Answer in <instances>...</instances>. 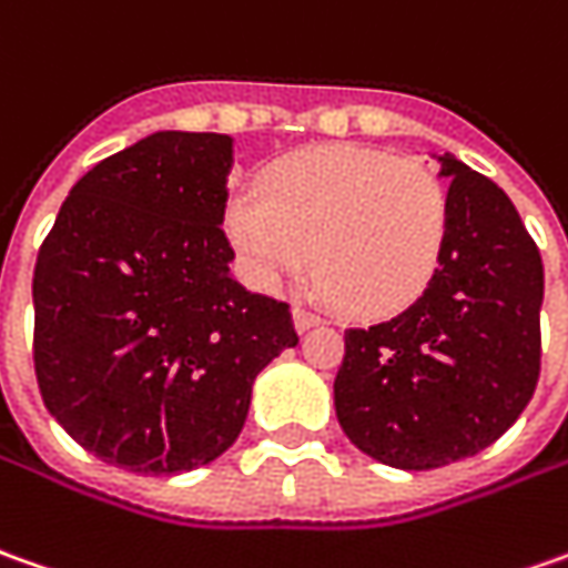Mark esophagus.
Listing matches in <instances>:
<instances>
[{"label":"esophagus","instance_id":"obj_1","mask_svg":"<svg viewBox=\"0 0 568 568\" xmlns=\"http://www.w3.org/2000/svg\"><path fill=\"white\" fill-rule=\"evenodd\" d=\"M293 325H296V331L303 334V331L322 325V315H318V312L306 310V306H293Z\"/></svg>","mask_w":568,"mask_h":568}]
</instances>
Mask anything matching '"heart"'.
<instances>
[{
  "instance_id": "obj_1",
  "label": "heart",
  "mask_w": 568,
  "mask_h": 568,
  "mask_svg": "<svg viewBox=\"0 0 568 568\" xmlns=\"http://www.w3.org/2000/svg\"><path fill=\"white\" fill-rule=\"evenodd\" d=\"M258 196H234L224 234L253 284L272 291L315 268L341 312L406 306L435 275L447 240V190L418 159L318 146L265 174Z\"/></svg>"
}]
</instances>
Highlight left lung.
Wrapping results in <instances>:
<instances>
[{
  "label": "left lung",
  "instance_id": "8db88e82",
  "mask_svg": "<svg viewBox=\"0 0 568 568\" xmlns=\"http://www.w3.org/2000/svg\"><path fill=\"white\" fill-rule=\"evenodd\" d=\"M447 240L394 318L346 331L334 409L344 435L394 469H440L523 416L541 372L544 265L516 205L444 152Z\"/></svg>",
  "mask_w": 568,
  "mask_h": 568
}]
</instances>
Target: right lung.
Returning a JSON list of instances; mask_svg holds the SVG:
<instances>
[{
	"mask_svg": "<svg viewBox=\"0 0 568 568\" xmlns=\"http://www.w3.org/2000/svg\"><path fill=\"white\" fill-rule=\"evenodd\" d=\"M227 133L155 131L71 186L33 268V365L83 450L140 475L219 459L256 375L300 344L231 275Z\"/></svg>",
	"mask_w": 568,
	"mask_h": 568,
	"instance_id": "add662e5",
	"label": "right lung"
}]
</instances>
